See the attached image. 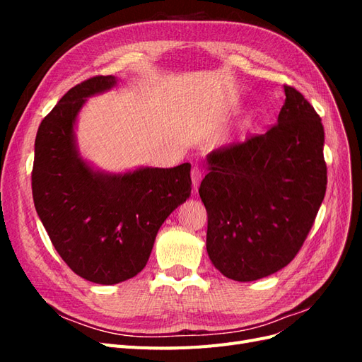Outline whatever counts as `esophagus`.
I'll return each instance as SVG.
<instances>
[{"label": "esophagus", "instance_id": "esophagus-1", "mask_svg": "<svg viewBox=\"0 0 362 362\" xmlns=\"http://www.w3.org/2000/svg\"><path fill=\"white\" fill-rule=\"evenodd\" d=\"M201 180H202V172H201L199 168L194 166V168L192 169V185H193L194 190H198Z\"/></svg>", "mask_w": 362, "mask_h": 362}]
</instances>
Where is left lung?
I'll return each mask as SVG.
<instances>
[{"mask_svg": "<svg viewBox=\"0 0 362 362\" xmlns=\"http://www.w3.org/2000/svg\"><path fill=\"white\" fill-rule=\"evenodd\" d=\"M276 125L206 156L199 196L208 213L206 252L238 282L286 267L302 247L326 193L325 129L313 105L284 86Z\"/></svg>", "mask_w": 362, "mask_h": 362, "instance_id": "obj_1", "label": "left lung"}]
</instances>
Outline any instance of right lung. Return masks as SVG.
Listing matches in <instances>:
<instances>
[{"label": "right lung", "mask_w": 362, "mask_h": 362, "mask_svg": "<svg viewBox=\"0 0 362 362\" xmlns=\"http://www.w3.org/2000/svg\"><path fill=\"white\" fill-rule=\"evenodd\" d=\"M100 75L72 87L42 120L31 173L37 216L76 275L113 286L144 270L160 226L192 192L190 163L110 173L93 168L76 145L87 98L117 84Z\"/></svg>", "instance_id": "1"}]
</instances>
